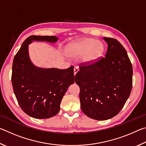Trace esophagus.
Returning <instances> with one entry per match:
<instances>
[{
  "mask_svg": "<svg viewBox=\"0 0 146 146\" xmlns=\"http://www.w3.org/2000/svg\"><path fill=\"white\" fill-rule=\"evenodd\" d=\"M78 71V68L77 67H75L74 68V75H76V73H77Z\"/></svg>",
  "mask_w": 146,
  "mask_h": 146,
  "instance_id": "1",
  "label": "esophagus"
}]
</instances>
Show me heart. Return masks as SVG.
<instances>
[{
  "label": "heart",
  "instance_id": "b5f03b06",
  "mask_svg": "<svg viewBox=\"0 0 146 146\" xmlns=\"http://www.w3.org/2000/svg\"><path fill=\"white\" fill-rule=\"evenodd\" d=\"M66 51L68 55L71 58H77L83 55V62L90 64L102 55L104 46L102 42L95 38H87L69 44Z\"/></svg>",
  "mask_w": 146,
  "mask_h": 146
}]
</instances>
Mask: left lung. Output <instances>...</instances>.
<instances>
[{
    "mask_svg": "<svg viewBox=\"0 0 146 146\" xmlns=\"http://www.w3.org/2000/svg\"><path fill=\"white\" fill-rule=\"evenodd\" d=\"M103 38L108 44L104 57L90 65H81L75 76L80 90L81 110L98 120L117 115L132 89L133 68L127 51L116 39Z\"/></svg>",
    "mask_w": 146,
    "mask_h": 146,
    "instance_id": "8db88e82",
    "label": "left lung"
}]
</instances>
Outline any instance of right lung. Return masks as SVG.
<instances>
[{"label": "right lung", "mask_w": 146, "mask_h": 146, "mask_svg": "<svg viewBox=\"0 0 146 146\" xmlns=\"http://www.w3.org/2000/svg\"><path fill=\"white\" fill-rule=\"evenodd\" d=\"M55 36L31 35L27 38L15 56L11 81L13 91L23 111L35 118H48L57 114L64 95L74 82L73 67L66 70L35 66L29 55L33 41L55 43Z\"/></svg>", "instance_id": "right-lung-1"}]
</instances>
